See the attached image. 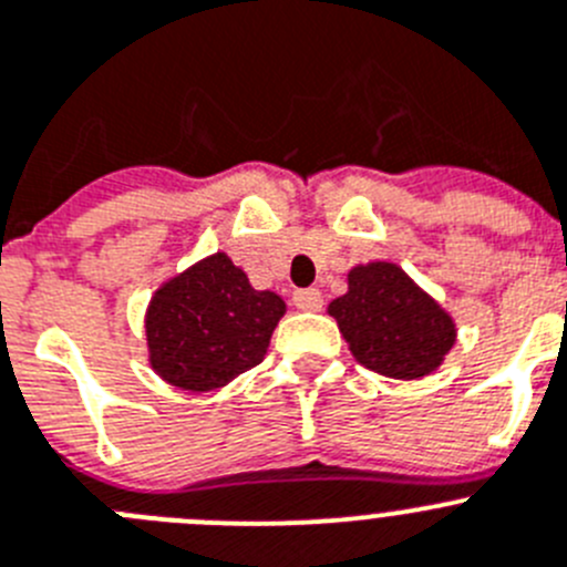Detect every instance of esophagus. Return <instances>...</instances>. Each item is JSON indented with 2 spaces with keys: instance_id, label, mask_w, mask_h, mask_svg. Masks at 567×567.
Masks as SVG:
<instances>
[{
  "instance_id": "obj_1",
  "label": "esophagus",
  "mask_w": 567,
  "mask_h": 567,
  "mask_svg": "<svg viewBox=\"0 0 567 567\" xmlns=\"http://www.w3.org/2000/svg\"><path fill=\"white\" fill-rule=\"evenodd\" d=\"M292 303L298 306L300 311H320L323 309V292L315 287L298 289V292L292 295Z\"/></svg>"
}]
</instances>
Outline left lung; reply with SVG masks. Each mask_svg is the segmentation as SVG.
<instances>
[{"instance_id": "1", "label": "left lung", "mask_w": 567, "mask_h": 567, "mask_svg": "<svg viewBox=\"0 0 567 567\" xmlns=\"http://www.w3.org/2000/svg\"><path fill=\"white\" fill-rule=\"evenodd\" d=\"M329 315L357 362L382 377H427L455 342L453 318L388 261L351 269L348 292L331 300Z\"/></svg>"}]
</instances>
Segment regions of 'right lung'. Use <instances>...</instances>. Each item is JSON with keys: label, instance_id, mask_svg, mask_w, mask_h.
<instances>
[{"label": "right lung", "instance_id": "add662e5", "mask_svg": "<svg viewBox=\"0 0 567 567\" xmlns=\"http://www.w3.org/2000/svg\"><path fill=\"white\" fill-rule=\"evenodd\" d=\"M284 311L278 295L249 287L216 252L154 295L145 315L154 371L182 391H216L264 360Z\"/></svg>", "mask_w": 567, "mask_h": 567}]
</instances>
